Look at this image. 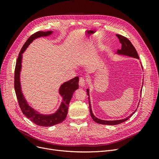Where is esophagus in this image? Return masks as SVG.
<instances>
[{
  "label": "esophagus",
  "instance_id": "34e87169",
  "mask_svg": "<svg viewBox=\"0 0 159 159\" xmlns=\"http://www.w3.org/2000/svg\"><path fill=\"white\" fill-rule=\"evenodd\" d=\"M85 84V80L84 78H80V81H79V85L81 87H84Z\"/></svg>",
  "mask_w": 159,
  "mask_h": 159
}]
</instances>
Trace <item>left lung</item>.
I'll return each instance as SVG.
<instances>
[{"label": "left lung", "mask_w": 159, "mask_h": 159, "mask_svg": "<svg viewBox=\"0 0 159 159\" xmlns=\"http://www.w3.org/2000/svg\"><path fill=\"white\" fill-rule=\"evenodd\" d=\"M116 36L119 38L120 43L121 44V48L117 50V54H120V55H125V56H127L134 57V58L139 59V55L137 54V52L136 49L134 48V47L133 46V45L132 44V43L130 42L126 37L123 36L119 35V34H116ZM87 93L89 95V89H87ZM88 99H89V111H90V114H91V118L93 119V120L95 122L99 123V124H102V125H118V124H120L121 123H123L125 121H127V120L129 119L130 117H131L133 115V114H134V112H135L136 110H137L136 109L131 115H130L129 117H127L125 119H120V120H115V121H105V120L99 119L96 117L95 116H94V115L92 113V110H91L89 98H88Z\"/></svg>", "instance_id": "1"}]
</instances>
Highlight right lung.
Instances as JSON below:
<instances>
[{
	"instance_id": "1",
	"label": "right lung",
	"mask_w": 159,
	"mask_h": 159,
	"mask_svg": "<svg viewBox=\"0 0 159 159\" xmlns=\"http://www.w3.org/2000/svg\"><path fill=\"white\" fill-rule=\"evenodd\" d=\"M52 33V31H38L30 36V37L25 42V44L23 45L20 53H19L16 63L15 71H14V89H15L19 106H20L23 114L28 119H29L30 121L42 127L53 126L64 121L67 116V114H68V105L72 96H73V93L79 88L78 77H75L74 78L62 84L60 88L59 93L63 99H62L60 106L57 111L51 115H42L38 111H36L34 109L29 106V105L28 104L25 97H24L22 93L20 82V72L22 67V53L25 51L27 47L36 38L41 36H48L50 35Z\"/></svg>"
}]
</instances>
